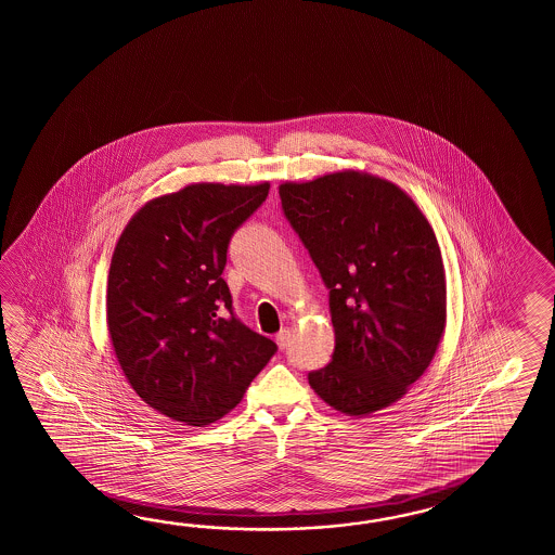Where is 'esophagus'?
Instances as JSON below:
<instances>
[{
  "label": "esophagus",
  "mask_w": 555,
  "mask_h": 555,
  "mask_svg": "<svg viewBox=\"0 0 555 555\" xmlns=\"http://www.w3.org/2000/svg\"><path fill=\"white\" fill-rule=\"evenodd\" d=\"M289 341H292V330H287V327L275 335V343H278L280 349H285V347L289 345Z\"/></svg>",
  "instance_id": "34e87169"
}]
</instances>
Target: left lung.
<instances>
[{"label":"left lung","mask_w":555,"mask_h":555,"mask_svg":"<svg viewBox=\"0 0 555 555\" xmlns=\"http://www.w3.org/2000/svg\"><path fill=\"white\" fill-rule=\"evenodd\" d=\"M283 212L330 287L335 349L309 373L321 401L369 416L401 401L447 330V273L433 225L387 178L337 170L280 184Z\"/></svg>","instance_id":"8db88e82"}]
</instances>
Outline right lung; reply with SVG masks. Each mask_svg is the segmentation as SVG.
Segmentation results:
<instances>
[{
    "label": "right lung",
    "instance_id": "1",
    "mask_svg": "<svg viewBox=\"0 0 555 555\" xmlns=\"http://www.w3.org/2000/svg\"><path fill=\"white\" fill-rule=\"evenodd\" d=\"M270 182H192L146 202L120 232L106 280L118 365L151 409L206 426L242 401L275 343L242 325L222 280L237 225Z\"/></svg>",
    "mask_w": 555,
    "mask_h": 555
}]
</instances>
